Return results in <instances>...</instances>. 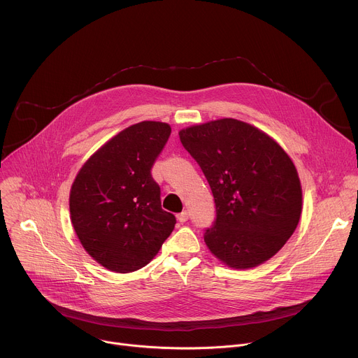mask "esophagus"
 Returning <instances> with one entry per match:
<instances>
[{"mask_svg":"<svg viewBox=\"0 0 358 358\" xmlns=\"http://www.w3.org/2000/svg\"><path fill=\"white\" fill-rule=\"evenodd\" d=\"M188 218H189V214H188L187 211H182L181 214L177 215V220H178V222H181V224H182V222H187Z\"/></svg>","mask_w":358,"mask_h":358,"instance_id":"1","label":"esophagus"}]
</instances>
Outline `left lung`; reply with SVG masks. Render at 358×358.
Returning a JSON list of instances; mask_svg holds the SVG:
<instances>
[{
    "mask_svg": "<svg viewBox=\"0 0 358 358\" xmlns=\"http://www.w3.org/2000/svg\"><path fill=\"white\" fill-rule=\"evenodd\" d=\"M178 134L214 195L217 218L203 234L211 253L234 269L271 259L301 214L300 180L285 150L236 119L191 126Z\"/></svg>",
    "mask_w": 358,
    "mask_h": 358,
    "instance_id": "obj_1",
    "label": "left lung"
}]
</instances>
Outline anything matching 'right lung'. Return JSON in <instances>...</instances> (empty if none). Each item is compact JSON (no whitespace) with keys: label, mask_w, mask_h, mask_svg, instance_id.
I'll list each match as a JSON object with an SVG mask.
<instances>
[{"label":"right lung","mask_w":358,"mask_h":358,"mask_svg":"<svg viewBox=\"0 0 358 358\" xmlns=\"http://www.w3.org/2000/svg\"><path fill=\"white\" fill-rule=\"evenodd\" d=\"M171 127L140 122L101 145L79 170L69 195L73 229L90 257L109 271L134 272L159 253L176 225L162 208L151 167Z\"/></svg>","instance_id":"right-lung-1"}]
</instances>
